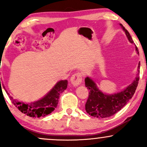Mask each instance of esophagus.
Instances as JSON below:
<instances>
[{
    "label": "esophagus",
    "instance_id": "obj_1",
    "mask_svg": "<svg viewBox=\"0 0 147 147\" xmlns=\"http://www.w3.org/2000/svg\"><path fill=\"white\" fill-rule=\"evenodd\" d=\"M70 81H71V84L73 85V86L76 87V86H79L81 83L82 82V75L79 72L74 74L70 78Z\"/></svg>",
    "mask_w": 147,
    "mask_h": 147
}]
</instances>
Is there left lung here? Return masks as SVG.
Here are the masks:
<instances>
[{
	"label": "left lung",
	"instance_id": "1",
	"mask_svg": "<svg viewBox=\"0 0 147 147\" xmlns=\"http://www.w3.org/2000/svg\"><path fill=\"white\" fill-rule=\"evenodd\" d=\"M120 25L126 33L129 41L131 43H134L128 31L125 29L123 24H120ZM136 51H137V53L139 54L137 47H136ZM140 63L139 62L137 76L135 80L123 91L114 94H106L102 93L97 88L96 83L92 79L86 77L85 79V84L89 90V96L86 103V112L93 117L104 118L112 116L119 112L129 99L132 98L135 93L140 79L138 76L140 74Z\"/></svg>",
	"mask_w": 147,
	"mask_h": 147
}]
</instances>
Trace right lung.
Returning a JSON list of instances; mask_svg holds the SVG:
<instances>
[{
    "label": "right lung",
    "mask_w": 147,
    "mask_h": 147,
    "mask_svg": "<svg viewBox=\"0 0 147 147\" xmlns=\"http://www.w3.org/2000/svg\"><path fill=\"white\" fill-rule=\"evenodd\" d=\"M68 81L61 80L57 82L52 90L41 99L30 103H24L13 99L9 96L10 100L22 113L30 117H42L53 112L57 106L59 95L67 88ZM7 94L9 95L7 92Z\"/></svg>",
    "instance_id": "obj_1"
}]
</instances>
